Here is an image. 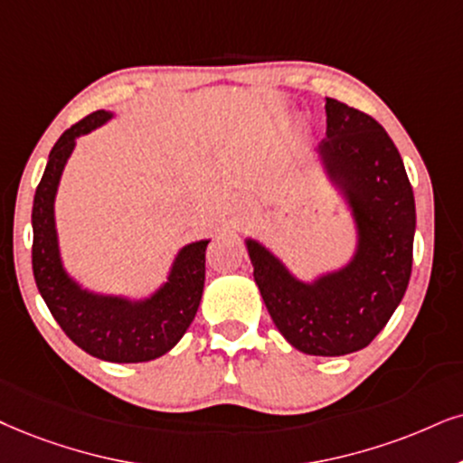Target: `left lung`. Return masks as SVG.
Listing matches in <instances>:
<instances>
[{
	"label": "left lung",
	"instance_id": "left-lung-1",
	"mask_svg": "<svg viewBox=\"0 0 463 463\" xmlns=\"http://www.w3.org/2000/svg\"><path fill=\"white\" fill-rule=\"evenodd\" d=\"M320 154L348 190L359 251L344 271L297 282L262 245L248 241L254 279L279 333L297 350L339 356L365 348L400 306L411 282L414 194L384 128L359 109L326 98Z\"/></svg>",
	"mask_w": 463,
	"mask_h": 463
}]
</instances>
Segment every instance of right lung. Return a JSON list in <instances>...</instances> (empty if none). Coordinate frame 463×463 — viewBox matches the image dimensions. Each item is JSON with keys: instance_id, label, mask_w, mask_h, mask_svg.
<instances>
[{"instance_id": "1", "label": "right lung", "mask_w": 463, "mask_h": 463, "mask_svg": "<svg viewBox=\"0 0 463 463\" xmlns=\"http://www.w3.org/2000/svg\"><path fill=\"white\" fill-rule=\"evenodd\" d=\"M107 110L83 117L52 145L33 196L32 267L33 279L52 318L79 348L113 363L151 361L168 353L194 320L204 286V250L209 241L179 251L168 284L149 301L130 303L76 288L63 273L57 251L52 201L74 138L109 119Z\"/></svg>"}]
</instances>
